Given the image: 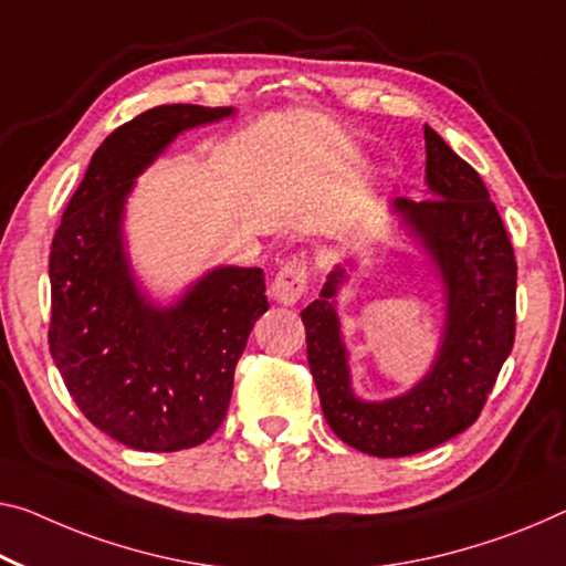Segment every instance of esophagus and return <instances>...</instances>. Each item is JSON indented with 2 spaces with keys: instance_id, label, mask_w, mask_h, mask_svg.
Returning <instances> with one entry per match:
<instances>
[{
  "instance_id": "1",
  "label": "esophagus",
  "mask_w": 566,
  "mask_h": 566,
  "mask_svg": "<svg viewBox=\"0 0 566 566\" xmlns=\"http://www.w3.org/2000/svg\"><path fill=\"white\" fill-rule=\"evenodd\" d=\"M308 283V263L306 258H291L281 271H277L273 281V298L283 306H295L301 295L306 293Z\"/></svg>"
}]
</instances>
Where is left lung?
Returning a JSON list of instances; mask_svg holds the SVG:
<instances>
[{"instance_id":"obj_1","label":"left lung","mask_w":566,"mask_h":566,"mask_svg":"<svg viewBox=\"0 0 566 566\" xmlns=\"http://www.w3.org/2000/svg\"><path fill=\"white\" fill-rule=\"evenodd\" d=\"M424 154L432 199L397 197L389 210L430 258L446 291V324L430 371L392 399L356 397L336 313V295L356 268L352 260L336 265L318 298L301 311L328 428L377 458L422 453L471 428L514 349L516 258L501 214L478 171L430 126Z\"/></svg>"}]
</instances>
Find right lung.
Segmentation results:
<instances>
[{
	"mask_svg": "<svg viewBox=\"0 0 566 566\" xmlns=\"http://www.w3.org/2000/svg\"><path fill=\"white\" fill-rule=\"evenodd\" d=\"M232 113L174 103L116 128L52 238V359L95 428L144 453L195 448L220 428L234 367L268 311L260 268L220 265L159 306L126 253V199L138 174L179 134Z\"/></svg>",
	"mask_w": 566,
	"mask_h": 566,
	"instance_id": "right-lung-1",
	"label": "right lung"
}]
</instances>
